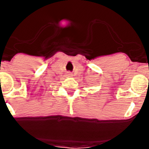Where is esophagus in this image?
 I'll list each match as a JSON object with an SVG mask.
<instances>
[{
    "mask_svg": "<svg viewBox=\"0 0 149 149\" xmlns=\"http://www.w3.org/2000/svg\"><path fill=\"white\" fill-rule=\"evenodd\" d=\"M66 76H67V77H71V76H72V74L71 73V72H68V74H66Z\"/></svg>",
    "mask_w": 149,
    "mask_h": 149,
    "instance_id": "obj_1",
    "label": "esophagus"
}]
</instances>
